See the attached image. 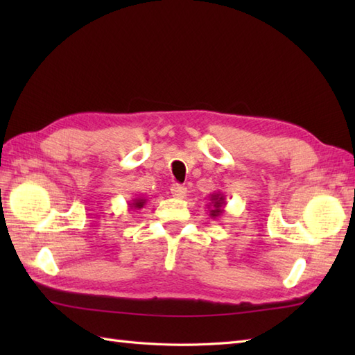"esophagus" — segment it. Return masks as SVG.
Returning <instances> with one entry per match:
<instances>
[{"label":"esophagus","mask_w":355,"mask_h":355,"mask_svg":"<svg viewBox=\"0 0 355 355\" xmlns=\"http://www.w3.org/2000/svg\"><path fill=\"white\" fill-rule=\"evenodd\" d=\"M172 197H175L178 200H183L186 198V193H187V187L182 186V184H173L172 189H171Z\"/></svg>","instance_id":"34e87169"}]
</instances>
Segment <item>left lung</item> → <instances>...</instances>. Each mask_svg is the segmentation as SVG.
I'll return each mask as SVG.
<instances>
[{
    "label": "left lung",
    "instance_id": "left-lung-1",
    "mask_svg": "<svg viewBox=\"0 0 355 355\" xmlns=\"http://www.w3.org/2000/svg\"><path fill=\"white\" fill-rule=\"evenodd\" d=\"M210 207V218H214V220H216V218H220L223 214H224V206H225V197L224 193L221 192H214L209 195V205Z\"/></svg>",
    "mask_w": 355,
    "mask_h": 355
}]
</instances>
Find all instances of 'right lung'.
I'll return each mask as SVG.
<instances>
[{
	"mask_svg": "<svg viewBox=\"0 0 355 355\" xmlns=\"http://www.w3.org/2000/svg\"><path fill=\"white\" fill-rule=\"evenodd\" d=\"M146 198L145 197H139V198H134L131 202H130V209H134V210H140L143 209V206L146 205Z\"/></svg>",
	"mask_w": 355,
	"mask_h": 355,
	"instance_id": "obj_1",
	"label": "right lung"
}]
</instances>
